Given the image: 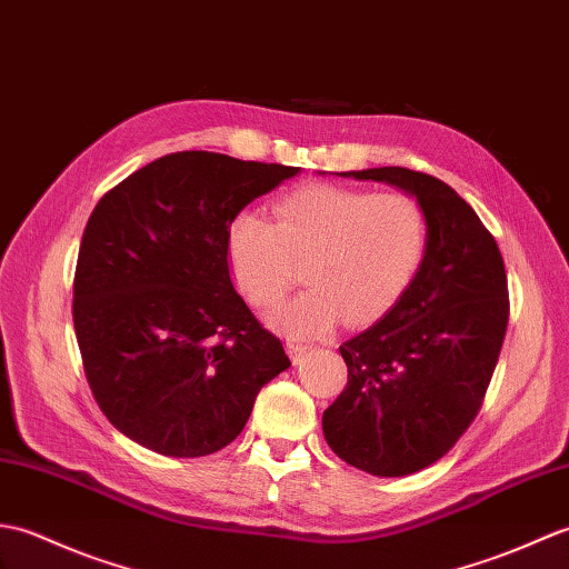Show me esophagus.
<instances>
[{"label": "esophagus", "mask_w": 569, "mask_h": 569, "mask_svg": "<svg viewBox=\"0 0 569 569\" xmlns=\"http://www.w3.org/2000/svg\"><path fill=\"white\" fill-rule=\"evenodd\" d=\"M307 350H309L307 343H299V340H287V352H289V358H292L295 365L301 362V358L307 356Z\"/></svg>", "instance_id": "esophagus-1"}]
</instances>
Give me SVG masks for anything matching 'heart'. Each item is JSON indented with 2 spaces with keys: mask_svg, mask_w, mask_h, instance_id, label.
<instances>
[{
  "mask_svg": "<svg viewBox=\"0 0 569 569\" xmlns=\"http://www.w3.org/2000/svg\"><path fill=\"white\" fill-rule=\"evenodd\" d=\"M426 211L407 192L309 184L277 201L274 223L241 211L226 226V260L238 289L260 309L277 305L306 260L307 292L270 313L287 336H323L382 313L419 270Z\"/></svg>",
  "mask_w": 569,
  "mask_h": 569,
  "instance_id": "b5f03b06",
  "label": "heart"
}]
</instances>
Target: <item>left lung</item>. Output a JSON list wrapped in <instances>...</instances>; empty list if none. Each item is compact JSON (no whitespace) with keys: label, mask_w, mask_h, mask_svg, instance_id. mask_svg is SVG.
Here are the masks:
<instances>
[{"label":"left lung","mask_w":569,"mask_h":569,"mask_svg":"<svg viewBox=\"0 0 569 569\" xmlns=\"http://www.w3.org/2000/svg\"><path fill=\"white\" fill-rule=\"evenodd\" d=\"M338 174L387 182L426 211L419 270L380 321L340 346L348 385L323 411L340 460L403 477L443 458L482 407L509 323L507 270L495 236L438 178L407 168Z\"/></svg>","instance_id":"1"}]
</instances>
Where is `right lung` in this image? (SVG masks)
<instances>
[{
	"label": "right lung",
	"mask_w": 569,
	"mask_h": 569,
	"mask_svg": "<svg viewBox=\"0 0 569 569\" xmlns=\"http://www.w3.org/2000/svg\"><path fill=\"white\" fill-rule=\"evenodd\" d=\"M295 174L184 150L99 199L82 233L72 321L99 409L138 446L211 456L289 368L280 338L233 289L223 238L236 213Z\"/></svg>",
	"instance_id": "obj_1"
}]
</instances>
